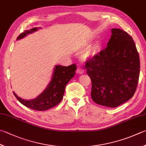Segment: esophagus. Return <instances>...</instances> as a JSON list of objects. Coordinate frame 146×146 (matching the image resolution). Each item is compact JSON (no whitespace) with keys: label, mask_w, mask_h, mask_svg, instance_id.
<instances>
[{"label":"esophagus","mask_w":146,"mask_h":146,"mask_svg":"<svg viewBox=\"0 0 146 146\" xmlns=\"http://www.w3.org/2000/svg\"><path fill=\"white\" fill-rule=\"evenodd\" d=\"M84 72V70L83 69H82V68H78V69L76 70V73L79 74H83Z\"/></svg>","instance_id":"34e87169"}]
</instances>
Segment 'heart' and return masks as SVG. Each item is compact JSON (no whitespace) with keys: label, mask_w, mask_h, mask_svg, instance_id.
<instances>
[{"label":"heart","mask_w":146,"mask_h":146,"mask_svg":"<svg viewBox=\"0 0 146 146\" xmlns=\"http://www.w3.org/2000/svg\"><path fill=\"white\" fill-rule=\"evenodd\" d=\"M99 48H100V44H99L98 42H95L93 44H91L89 46H88L82 52L81 54V58L84 60V61L93 58L98 54Z\"/></svg>","instance_id":"b5f03b06"}]
</instances>
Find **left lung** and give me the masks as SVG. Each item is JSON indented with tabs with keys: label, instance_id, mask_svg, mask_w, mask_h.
Segmentation results:
<instances>
[{
	"label": "left lung",
	"instance_id": "left-lung-1",
	"mask_svg": "<svg viewBox=\"0 0 146 146\" xmlns=\"http://www.w3.org/2000/svg\"><path fill=\"white\" fill-rule=\"evenodd\" d=\"M107 46L85 68L92 80V100L96 104L116 107L133 97L139 82L140 59L135 44L123 30L111 29Z\"/></svg>",
	"mask_w": 146,
	"mask_h": 146
}]
</instances>
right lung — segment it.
<instances>
[{
  "label": "right lung",
  "mask_w": 146,
  "mask_h": 146,
  "mask_svg": "<svg viewBox=\"0 0 146 146\" xmlns=\"http://www.w3.org/2000/svg\"><path fill=\"white\" fill-rule=\"evenodd\" d=\"M39 29V27H35L29 30H25L17 37V40L23 39L26 35L37 31ZM76 70V65L75 64L68 67L55 65L51 81L46 89L34 99L25 100L18 97L15 92H13V94L18 100L25 106L35 111H46L56 106L62 101L66 85L75 75Z\"/></svg>",
  "instance_id": "add662e5"
}]
</instances>
